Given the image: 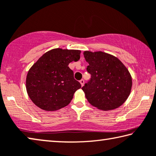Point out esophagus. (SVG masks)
I'll return each mask as SVG.
<instances>
[{
  "instance_id": "1",
  "label": "esophagus",
  "mask_w": 156,
  "mask_h": 156,
  "mask_svg": "<svg viewBox=\"0 0 156 156\" xmlns=\"http://www.w3.org/2000/svg\"><path fill=\"white\" fill-rule=\"evenodd\" d=\"M80 83L81 86H82V87H83V86L84 85V84H85V81H84L83 79H82V80H80Z\"/></svg>"
}]
</instances>
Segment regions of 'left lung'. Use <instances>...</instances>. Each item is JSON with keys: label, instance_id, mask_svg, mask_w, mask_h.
<instances>
[{"label": "left lung", "instance_id": "obj_1", "mask_svg": "<svg viewBox=\"0 0 156 156\" xmlns=\"http://www.w3.org/2000/svg\"><path fill=\"white\" fill-rule=\"evenodd\" d=\"M91 80L82 87L85 97L98 110L108 111L123 105L132 88V77L117 57L102 51H84Z\"/></svg>", "mask_w": 156, "mask_h": 156}]
</instances>
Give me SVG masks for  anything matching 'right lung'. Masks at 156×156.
<instances>
[{"label":"right lung","instance_id":"right-lung-1","mask_svg":"<svg viewBox=\"0 0 156 156\" xmlns=\"http://www.w3.org/2000/svg\"><path fill=\"white\" fill-rule=\"evenodd\" d=\"M80 50L54 48L47 51L29 69L26 87L33 103L41 110L55 111L68 105L81 87L68 65L80 58Z\"/></svg>","mask_w":156,"mask_h":156}]
</instances>
